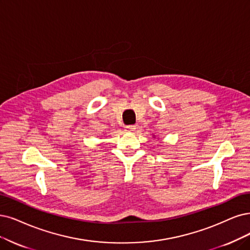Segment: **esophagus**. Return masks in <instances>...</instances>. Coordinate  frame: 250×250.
Instances as JSON below:
<instances>
[{
    "instance_id": "34e87169",
    "label": "esophagus",
    "mask_w": 250,
    "mask_h": 250,
    "mask_svg": "<svg viewBox=\"0 0 250 250\" xmlns=\"http://www.w3.org/2000/svg\"><path fill=\"white\" fill-rule=\"evenodd\" d=\"M136 130V126L135 125H126L125 126V131L126 132H134Z\"/></svg>"
}]
</instances>
